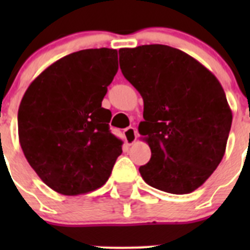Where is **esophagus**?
<instances>
[{
    "label": "esophagus",
    "mask_w": 250,
    "mask_h": 250,
    "mask_svg": "<svg viewBox=\"0 0 250 250\" xmlns=\"http://www.w3.org/2000/svg\"><path fill=\"white\" fill-rule=\"evenodd\" d=\"M124 138H125L127 145L134 144L136 141V138H138V131H136L135 127H127V129L124 130Z\"/></svg>",
    "instance_id": "34e87169"
}]
</instances>
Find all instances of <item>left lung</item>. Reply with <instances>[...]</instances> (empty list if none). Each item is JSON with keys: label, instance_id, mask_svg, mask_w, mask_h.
Segmentation results:
<instances>
[{"label": "left lung", "instance_id": "left-lung-1", "mask_svg": "<svg viewBox=\"0 0 250 250\" xmlns=\"http://www.w3.org/2000/svg\"><path fill=\"white\" fill-rule=\"evenodd\" d=\"M120 68L144 100L139 134L151 158L144 182L170 194L202 187L224 156L231 115L219 80L194 57L165 45L120 48Z\"/></svg>", "mask_w": 250, "mask_h": 250}]
</instances>
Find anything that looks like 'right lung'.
<instances>
[{
    "label": "right lung",
    "mask_w": 250,
    "mask_h": 250,
    "mask_svg": "<svg viewBox=\"0 0 250 250\" xmlns=\"http://www.w3.org/2000/svg\"><path fill=\"white\" fill-rule=\"evenodd\" d=\"M119 68L118 51L90 48L48 66L30 83L19 107V138L28 164L52 190L81 195L103 187L123 141L101 107Z\"/></svg>",
    "instance_id": "1"
}]
</instances>
